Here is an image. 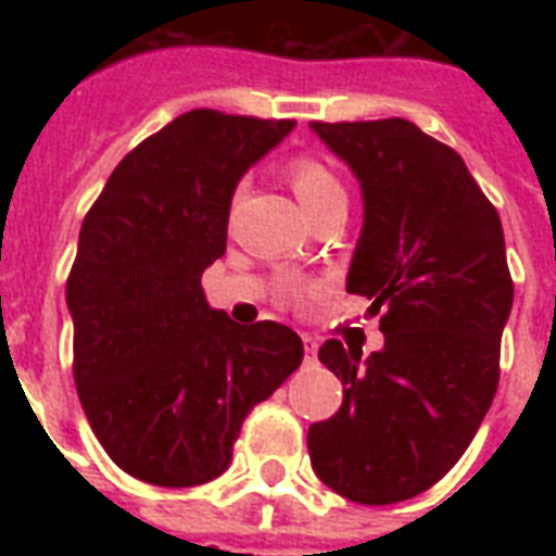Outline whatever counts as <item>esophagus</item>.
Segmentation results:
<instances>
[{
    "mask_svg": "<svg viewBox=\"0 0 556 556\" xmlns=\"http://www.w3.org/2000/svg\"><path fill=\"white\" fill-rule=\"evenodd\" d=\"M303 361L305 366L317 364V343L312 338H303Z\"/></svg>",
    "mask_w": 556,
    "mask_h": 556,
    "instance_id": "obj_1",
    "label": "esophagus"
}]
</instances>
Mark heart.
<instances>
[{"mask_svg": "<svg viewBox=\"0 0 556 556\" xmlns=\"http://www.w3.org/2000/svg\"><path fill=\"white\" fill-rule=\"evenodd\" d=\"M288 178H291V187H294L300 204L308 210V216H312L314 210L320 207V204L334 199V195H346V192H343V185H340V178L334 176L329 167H323L320 161H314V159L291 161Z\"/></svg>", "mask_w": 556, "mask_h": 556, "instance_id": "heart-1", "label": "heart"}]
</instances>
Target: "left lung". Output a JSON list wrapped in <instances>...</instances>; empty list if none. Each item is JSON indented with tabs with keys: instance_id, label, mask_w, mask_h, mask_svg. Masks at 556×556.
I'll list each match as a JSON object with an SVG mask.
<instances>
[{
	"instance_id": "obj_1",
	"label": "left lung",
	"mask_w": 556,
	"mask_h": 556,
	"mask_svg": "<svg viewBox=\"0 0 556 556\" xmlns=\"http://www.w3.org/2000/svg\"><path fill=\"white\" fill-rule=\"evenodd\" d=\"M312 132L361 185L346 291L383 314V349L323 343L343 404L308 427V456L340 496L392 505L439 482L491 409L514 305L505 233L462 155L404 117Z\"/></svg>"
}]
</instances>
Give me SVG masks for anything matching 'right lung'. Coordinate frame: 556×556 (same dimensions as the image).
I'll list each match as a JSON object with an SVG mask.
<instances>
[{
	"label": "right lung",
	"instance_id": "add662e5",
	"mask_svg": "<svg viewBox=\"0 0 556 556\" xmlns=\"http://www.w3.org/2000/svg\"><path fill=\"white\" fill-rule=\"evenodd\" d=\"M294 126L192 109L138 143L83 218L65 286L74 383L109 458L141 482L225 473L244 415L303 364L296 331L236 326L201 291L236 185Z\"/></svg>",
	"mask_w": 556,
	"mask_h": 556
}]
</instances>
